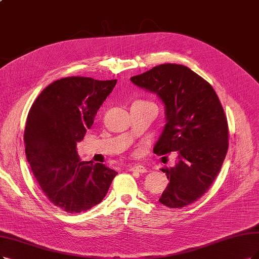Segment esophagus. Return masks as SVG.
Wrapping results in <instances>:
<instances>
[{
    "label": "esophagus",
    "mask_w": 259,
    "mask_h": 259,
    "mask_svg": "<svg viewBox=\"0 0 259 259\" xmlns=\"http://www.w3.org/2000/svg\"><path fill=\"white\" fill-rule=\"evenodd\" d=\"M129 170L136 171V173H146L147 168H146L145 166H143V165L136 164V165H130V166H129Z\"/></svg>",
    "instance_id": "34e87169"
}]
</instances>
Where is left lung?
Masks as SVG:
<instances>
[{"mask_svg": "<svg viewBox=\"0 0 259 259\" xmlns=\"http://www.w3.org/2000/svg\"><path fill=\"white\" fill-rule=\"evenodd\" d=\"M141 89L164 104L165 126L154 147L157 155L177 151L176 165L161 170L169 183L159 202L183 208L212 185L228 148V126L222 104L206 80L184 65L162 64L131 76Z\"/></svg>", "mask_w": 259, "mask_h": 259, "instance_id": "8db88e82", "label": "left lung"}]
</instances>
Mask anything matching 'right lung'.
Masks as SVG:
<instances>
[{
    "mask_svg": "<svg viewBox=\"0 0 259 259\" xmlns=\"http://www.w3.org/2000/svg\"><path fill=\"white\" fill-rule=\"evenodd\" d=\"M117 80L68 76L54 81L38 96L28 112L24 144L26 160L44 194L68 213L98 205L117 171L102 163L81 161L76 143Z\"/></svg>",
    "mask_w": 259,
    "mask_h": 259,
    "instance_id": "right-lung-1",
    "label": "right lung"
}]
</instances>
